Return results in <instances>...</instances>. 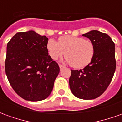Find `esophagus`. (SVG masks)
<instances>
[{
	"label": "esophagus",
	"mask_w": 122,
	"mask_h": 122,
	"mask_svg": "<svg viewBox=\"0 0 122 122\" xmlns=\"http://www.w3.org/2000/svg\"><path fill=\"white\" fill-rule=\"evenodd\" d=\"M59 69H60V70H62V69L65 67V66H64L63 65H59Z\"/></svg>",
	"instance_id": "1"
}]
</instances>
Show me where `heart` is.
Segmentation results:
<instances>
[{
  "instance_id": "obj_1",
  "label": "heart",
  "mask_w": 122,
  "mask_h": 122,
  "mask_svg": "<svg viewBox=\"0 0 122 122\" xmlns=\"http://www.w3.org/2000/svg\"><path fill=\"white\" fill-rule=\"evenodd\" d=\"M49 55L54 60L66 56V61L72 67L82 69L88 65L93 58V44L84 38L65 35L59 38L58 42L53 39L47 44Z\"/></svg>"
}]
</instances>
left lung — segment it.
<instances>
[{"mask_svg": "<svg viewBox=\"0 0 122 122\" xmlns=\"http://www.w3.org/2000/svg\"><path fill=\"white\" fill-rule=\"evenodd\" d=\"M95 47L93 58L82 70H71L69 86L72 94L79 99H94L105 92L116 70L115 44L107 35L93 30L82 35Z\"/></svg>", "mask_w": 122, "mask_h": 122, "instance_id": "left-lung-1", "label": "left lung"}]
</instances>
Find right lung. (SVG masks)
<instances>
[{"instance_id": "obj_1", "label": "right lung", "mask_w": 122, "mask_h": 122, "mask_svg": "<svg viewBox=\"0 0 122 122\" xmlns=\"http://www.w3.org/2000/svg\"><path fill=\"white\" fill-rule=\"evenodd\" d=\"M48 38L34 30L17 32L7 44L5 71L15 93L30 101L46 99L59 73L48 56Z\"/></svg>"}]
</instances>
